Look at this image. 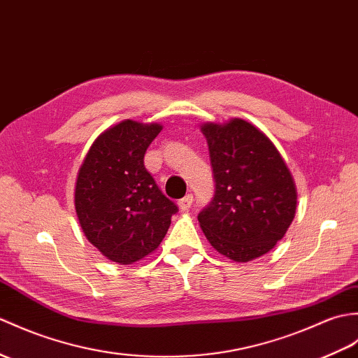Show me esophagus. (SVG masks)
I'll use <instances>...</instances> for the list:
<instances>
[{"label":"esophagus","instance_id":"obj_1","mask_svg":"<svg viewBox=\"0 0 358 358\" xmlns=\"http://www.w3.org/2000/svg\"><path fill=\"white\" fill-rule=\"evenodd\" d=\"M192 203H194V196H192V194H189V195H186L185 198H181L180 201H178V207H180V210H187L190 206H192Z\"/></svg>","mask_w":358,"mask_h":358}]
</instances>
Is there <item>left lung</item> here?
<instances>
[{
  "instance_id": "8db88e82",
  "label": "left lung",
  "mask_w": 358,
  "mask_h": 358,
  "mask_svg": "<svg viewBox=\"0 0 358 358\" xmlns=\"http://www.w3.org/2000/svg\"><path fill=\"white\" fill-rule=\"evenodd\" d=\"M215 178L199 227L218 253L248 262L273 250L292 226L297 190L273 141L255 124L231 119L201 124Z\"/></svg>"
}]
</instances>
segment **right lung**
Masks as SVG:
<instances>
[{
	"mask_svg": "<svg viewBox=\"0 0 358 358\" xmlns=\"http://www.w3.org/2000/svg\"><path fill=\"white\" fill-rule=\"evenodd\" d=\"M162 128L129 119L114 124L93 141L78 172L74 207L82 231L120 265L155 252L178 210L143 163Z\"/></svg>",
	"mask_w": 358,
	"mask_h": 358,
	"instance_id": "1",
	"label": "right lung"
}]
</instances>
